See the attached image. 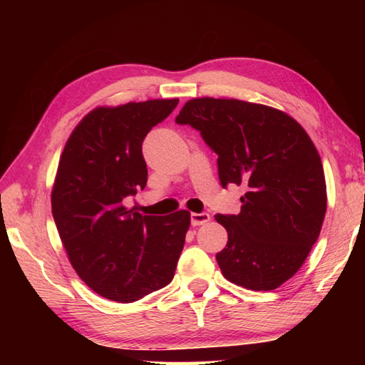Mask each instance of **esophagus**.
Instances as JSON below:
<instances>
[{"instance_id":"esophagus-1","label":"esophagus","mask_w":365,"mask_h":365,"mask_svg":"<svg viewBox=\"0 0 365 365\" xmlns=\"http://www.w3.org/2000/svg\"><path fill=\"white\" fill-rule=\"evenodd\" d=\"M210 221L208 213H191V224L192 226H202V224Z\"/></svg>"}]
</instances>
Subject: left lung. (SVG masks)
Wrapping results in <instances>:
<instances>
[{
  "label": "left lung",
  "mask_w": 365,
  "mask_h": 365,
  "mask_svg": "<svg viewBox=\"0 0 365 365\" xmlns=\"http://www.w3.org/2000/svg\"><path fill=\"white\" fill-rule=\"evenodd\" d=\"M218 155L222 188H247L238 215H216L227 245L216 260L227 281L274 290L307 259L327 213L320 155L299 123L274 108L235 98H192L175 118Z\"/></svg>",
  "instance_id": "1"
}]
</instances>
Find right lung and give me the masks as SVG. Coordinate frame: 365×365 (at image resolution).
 Masks as SVG:
<instances>
[{
  "mask_svg": "<svg viewBox=\"0 0 365 365\" xmlns=\"http://www.w3.org/2000/svg\"><path fill=\"white\" fill-rule=\"evenodd\" d=\"M178 100L97 108L61 155L51 212L68 260L100 297L131 302L173 281L190 212L143 216L128 199L145 188L143 141Z\"/></svg>",
  "mask_w": 365,
  "mask_h": 365,
  "instance_id": "right-lung-1",
  "label": "right lung"
}]
</instances>
